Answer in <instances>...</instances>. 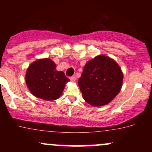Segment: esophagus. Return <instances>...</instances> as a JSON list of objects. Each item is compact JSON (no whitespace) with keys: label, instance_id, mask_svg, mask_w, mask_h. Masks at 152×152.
Segmentation results:
<instances>
[{"label":"esophagus","instance_id":"34e87169","mask_svg":"<svg viewBox=\"0 0 152 152\" xmlns=\"http://www.w3.org/2000/svg\"><path fill=\"white\" fill-rule=\"evenodd\" d=\"M69 78H70V80H71V81H76V76H71V77Z\"/></svg>","mask_w":152,"mask_h":152}]
</instances>
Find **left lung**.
<instances>
[{
  "label": "left lung",
  "mask_w": 152,
  "mask_h": 152,
  "mask_svg": "<svg viewBox=\"0 0 152 152\" xmlns=\"http://www.w3.org/2000/svg\"><path fill=\"white\" fill-rule=\"evenodd\" d=\"M123 73L114 59L99 55L88 61L78 79L83 98L93 106L106 105L121 91Z\"/></svg>",
  "instance_id": "obj_1"
}]
</instances>
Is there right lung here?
<instances>
[{
  "instance_id": "right-lung-1",
  "label": "right lung",
  "mask_w": 152,
  "mask_h": 152,
  "mask_svg": "<svg viewBox=\"0 0 152 152\" xmlns=\"http://www.w3.org/2000/svg\"><path fill=\"white\" fill-rule=\"evenodd\" d=\"M56 65L50 58L36 60L28 68L26 83L31 93L43 100H56L61 96L69 81L63 71L56 70Z\"/></svg>"
}]
</instances>
